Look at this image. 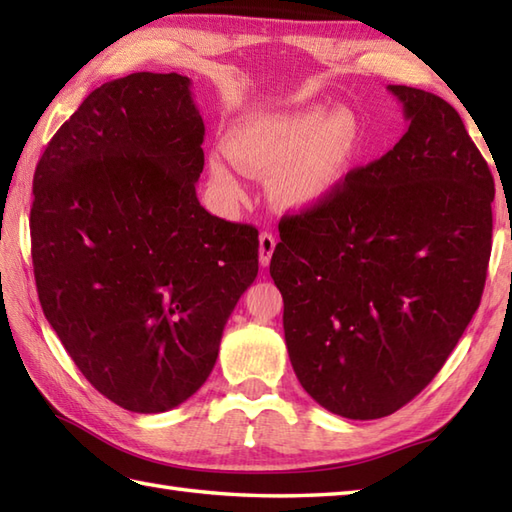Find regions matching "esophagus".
I'll return each instance as SVG.
<instances>
[{
	"label": "esophagus",
	"mask_w": 512,
	"mask_h": 512,
	"mask_svg": "<svg viewBox=\"0 0 512 512\" xmlns=\"http://www.w3.org/2000/svg\"><path fill=\"white\" fill-rule=\"evenodd\" d=\"M275 246H277V239L273 233L264 231L262 235H259V264L262 266L270 264V257H273V253H275Z\"/></svg>",
	"instance_id": "obj_1"
}]
</instances>
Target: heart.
<instances>
[{"label":"heart","instance_id":"heart-1","mask_svg":"<svg viewBox=\"0 0 512 512\" xmlns=\"http://www.w3.org/2000/svg\"><path fill=\"white\" fill-rule=\"evenodd\" d=\"M363 127L358 116L323 105L257 114L228 132L226 145L235 165L250 176H270V200L286 211H312L334 198L361 154ZM215 187L228 200H242L235 169L220 156L209 158Z\"/></svg>","mask_w":512,"mask_h":512}]
</instances>
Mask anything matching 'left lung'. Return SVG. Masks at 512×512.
<instances>
[{"label": "left lung", "mask_w": 512, "mask_h": 512, "mask_svg": "<svg viewBox=\"0 0 512 512\" xmlns=\"http://www.w3.org/2000/svg\"><path fill=\"white\" fill-rule=\"evenodd\" d=\"M407 132L334 198L284 215L270 277L301 387L350 420L385 418L447 363L480 306L495 182L460 114L389 85Z\"/></svg>", "instance_id": "left-lung-1"}]
</instances>
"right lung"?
Returning <instances> with one entry per match:
<instances>
[{
	"label": "right lung",
	"mask_w": 512,
	"mask_h": 512,
	"mask_svg": "<svg viewBox=\"0 0 512 512\" xmlns=\"http://www.w3.org/2000/svg\"><path fill=\"white\" fill-rule=\"evenodd\" d=\"M202 140L189 76L134 72L90 92L35 169L43 314L127 411H169L204 385L257 277V228L211 215L195 193Z\"/></svg>",
	"instance_id": "obj_1"
}]
</instances>
